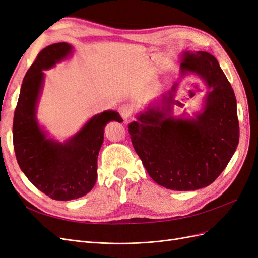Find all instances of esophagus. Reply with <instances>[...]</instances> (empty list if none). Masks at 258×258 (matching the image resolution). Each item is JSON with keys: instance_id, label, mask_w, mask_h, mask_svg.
<instances>
[{"instance_id": "obj_1", "label": "esophagus", "mask_w": 258, "mask_h": 258, "mask_svg": "<svg viewBox=\"0 0 258 258\" xmlns=\"http://www.w3.org/2000/svg\"><path fill=\"white\" fill-rule=\"evenodd\" d=\"M118 112H119L120 116L122 117V119L123 120H127L129 117L131 116V114H132V108L129 105H127V104H123V105H121L118 108Z\"/></svg>"}]
</instances>
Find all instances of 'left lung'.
Listing matches in <instances>:
<instances>
[{
    "mask_svg": "<svg viewBox=\"0 0 258 258\" xmlns=\"http://www.w3.org/2000/svg\"><path fill=\"white\" fill-rule=\"evenodd\" d=\"M195 73L209 91L195 117L172 116L177 84L148 104L128 130L139 157L154 181L168 189L196 190L212 184L239 143L237 101L217 60L206 51L182 54L181 76Z\"/></svg>",
    "mask_w": 258,
    "mask_h": 258,
    "instance_id": "obj_1",
    "label": "left lung"
}]
</instances>
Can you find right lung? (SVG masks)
<instances>
[{"label": "right lung", "mask_w": 258, "mask_h": 258, "mask_svg": "<svg viewBox=\"0 0 258 258\" xmlns=\"http://www.w3.org/2000/svg\"><path fill=\"white\" fill-rule=\"evenodd\" d=\"M68 43L47 46L37 54L22 81L14 114L13 142L18 165L37 189L54 200H72L88 194L97 181L98 155L108 121H122L115 111L95 115L66 142L47 138L36 120L44 70L72 53Z\"/></svg>", "instance_id": "obj_1"}]
</instances>
